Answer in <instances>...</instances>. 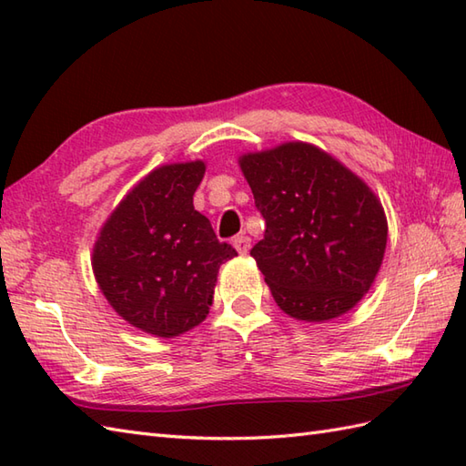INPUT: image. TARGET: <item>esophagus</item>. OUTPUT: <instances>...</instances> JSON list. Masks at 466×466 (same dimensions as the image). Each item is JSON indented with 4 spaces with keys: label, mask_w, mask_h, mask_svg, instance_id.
I'll use <instances>...</instances> for the list:
<instances>
[{
    "label": "esophagus",
    "mask_w": 466,
    "mask_h": 466,
    "mask_svg": "<svg viewBox=\"0 0 466 466\" xmlns=\"http://www.w3.org/2000/svg\"><path fill=\"white\" fill-rule=\"evenodd\" d=\"M250 238L248 236H236V238L232 240V244H234V248L238 250V254H248V250H250Z\"/></svg>",
    "instance_id": "obj_1"
}]
</instances>
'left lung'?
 <instances>
[{
  "label": "left lung",
  "instance_id": "obj_1",
  "mask_svg": "<svg viewBox=\"0 0 466 466\" xmlns=\"http://www.w3.org/2000/svg\"><path fill=\"white\" fill-rule=\"evenodd\" d=\"M266 220L250 256L280 310L326 322L370 290L386 250L389 222L370 186L309 142H284L238 157Z\"/></svg>",
  "mask_w": 466,
  "mask_h": 466
}]
</instances>
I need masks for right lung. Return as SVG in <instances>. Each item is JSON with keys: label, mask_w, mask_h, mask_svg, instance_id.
Returning a JSON list of instances; mask_svg holds the SVG:
<instances>
[{"label": "right lung", "mask_w": 466, "mask_h": 466, "mask_svg": "<svg viewBox=\"0 0 466 466\" xmlns=\"http://www.w3.org/2000/svg\"><path fill=\"white\" fill-rule=\"evenodd\" d=\"M202 160L164 164L144 176L100 228L92 270L106 300L134 329L174 339L200 324L218 270L236 250L194 210Z\"/></svg>", "instance_id": "right-lung-1"}]
</instances>
